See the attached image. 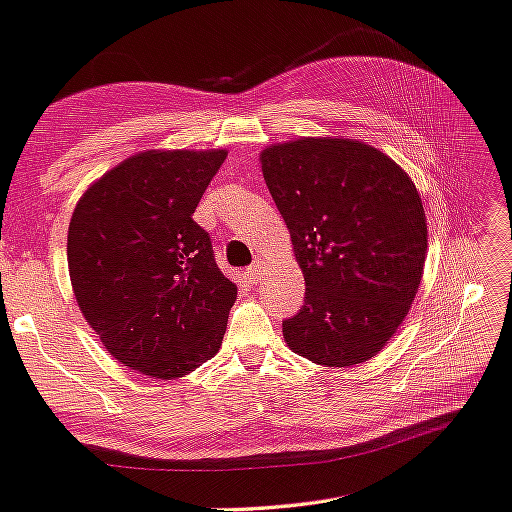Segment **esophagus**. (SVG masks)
<instances>
[{
  "mask_svg": "<svg viewBox=\"0 0 512 512\" xmlns=\"http://www.w3.org/2000/svg\"><path fill=\"white\" fill-rule=\"evenodd\" d=\"M262 275H264V262H259V259H257V262H253V266H250L246 271V277H248L250 284H259Z\"/></svg>",
  "mask_w": 512,
  "mask_h": 512,
  "instance_id": "esophagus-1",
  "label": "esophagus"
}]
</instances>
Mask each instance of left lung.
I'll list each match as a JSON object with an SVG mask.
<instances>
[{
    "label": "left lung",
    "mask_w": 512,
    "mask_h": 512,
    "mask_svg": "<svg viewBox=\"0 0 512 512\" xmlns=\"http://www.w3.org/2000/svg\"><path fill=\"white\" fill-rule=\"evenodd\" d=\"M259 161L306 284L300 313L282 324L288 349L324 367L374 358L423 277L427 224L410 174L333 136L268 145Z\"/></svg>",
    "instance_id": "obj_1"
}]
</instances>
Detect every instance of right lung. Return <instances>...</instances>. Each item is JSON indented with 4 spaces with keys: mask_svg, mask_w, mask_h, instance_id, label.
Listing matches in <instances>:
<instances>
[{
    "mask_svg": "<svg viewBox=\"0 0 512 512\" xmlns=\"http://www.w3.org/2000/svg\"><path fill=\"white\" fill-rule=\"evenodd\" d=\"M226 150H147L82 194L67 235L78 306L120 365L174 380L224 340L237 286L192 219Z\"/></svg>",
    "mask_w": 512,
    "mask_h": 512,
    "instance_id": "right-lung-1",
    "label": "right lung"
}]
</instances>
